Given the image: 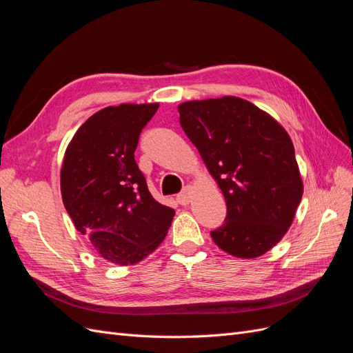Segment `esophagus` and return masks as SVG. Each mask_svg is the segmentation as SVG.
I'll list each match as a JSON object with an SVG mask.
<instances>
[{
    "label": "esophagus",
    "mask_w": 353,
    "mask_h": 353,
    "mask_svg": "<svg viewBox=\"0 0 353 353\" xmlns=\"http://www.w3.org/2000/svg\"><path fill=\"white\" fill-rule=\"evenodd\" d=\"M191 193H193V187H191V185L184 187V190L176 196V200H178L179 205H183V206L188 205L190 200H191Z\"/></svg>",
    "instance_id": "obj_1"
}]
</instances>
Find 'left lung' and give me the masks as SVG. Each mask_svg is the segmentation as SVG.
Wrapping results in <instances>:
<instances>
[{
	"instance_id": "8db88e82",
	"label": "left lung",
	"mask_w": 353,
	"mask_h": 353,
	"mask_svg": "<svg viewBox=\"0 0 353 353\" xmlns=\"http://www.w3.org/2000/svg\"><path fill=\"white\" fill-rule=\"evenodd\" d=\"M178 112L227 201L213 241L241 259L271 250L290 228L303 194L290 135L271 114L231 95L181 103Z\"/></svg>"
}]
</instances>
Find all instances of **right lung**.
<instances>
[{"label":"right lung","mask_w":353,"mask_h":353,"mask_svg":"<svg viewBox=\"0 0 353 353\" xmlns=\"http://www.w3.org/2000/svg\"><path fill=\"white\" fill-rule=\"evenodd\" d=\"M159 103L109 105L88 117L70 140L60 170L63 205L74 228L101 258L126 266L166 237L175 210L147 188L134 152Z\"/></svg>","instance_id":"obj_1"}]
</instances>
